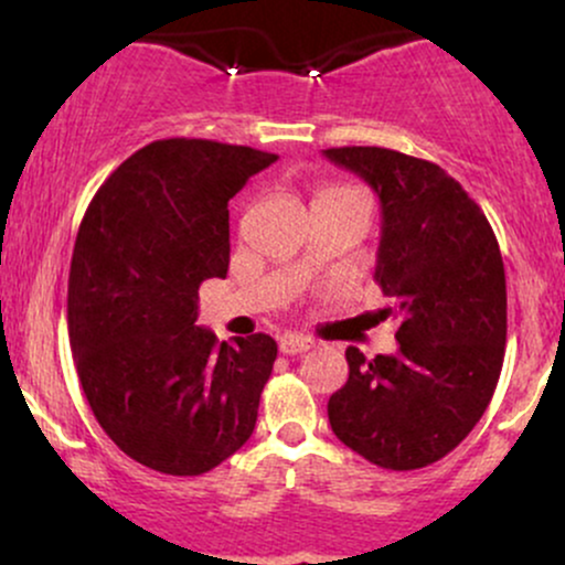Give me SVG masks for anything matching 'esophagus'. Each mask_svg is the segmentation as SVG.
<instances>
[{
  "label": "esophagus",
  "instance_id": "34e87169",
  "mask_svg": "<svg viewBox=\"0 0 565 565\" xmlns=\"http://www.w3.org/2000/svg\"><path fill=\"white\" fill-rule=\"evenodd\" d=\"M278 348H281L284 355H297V353H305V350L316 348V342L310 340V337H302V334H287V337H281Z\"/></svg>",
  "mask_w": 565,
  "mask_h": 565
}]
</instances>
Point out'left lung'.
<instances>
[{
  "instance_id": "8db88e82",
  "label": "left lung",
  "mask_w": 565,
  "mask_h": 565,
  "mask_svg": "<svg viewBox=\"0 0 565 565\" xmlns=\"http://www.w3.org/2000/svg\"><path fill=\"white\" fill-rule=\"evenodd\" d=\"M377 193L374 281L398 319V353L348 348V382L329 425L385 470H417L457 449L483 417L508 342V287L497 236L462 185L425 159L377 146L323 151Z\"/></svg>"
}]
</instances>
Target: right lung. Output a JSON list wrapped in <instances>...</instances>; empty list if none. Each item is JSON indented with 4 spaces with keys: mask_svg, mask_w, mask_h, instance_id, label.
<instances>
[{
    "mask_svg": "<svg viewBox=\"0 0 565 565\" xmlns=\"http://www.w3.org/2000/svg\"><path fill=\"white\" fill-rule=\"evenodd\" d=\"M276 159L215 140L148 142L84 212L68 276L76 374L106 436L146 468L201 476L255 430L276 340L228 345L196 327L199 287L228 274V201Z\"/></svg>",
    "mask_w": 565,
    "mask_h": 565,
    "instance_id": "right-lung-1",
    "label": "right lung"
}]
</instances>
